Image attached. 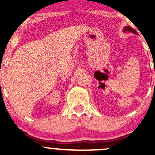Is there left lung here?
Segmentation results:
<instances>
[{
  "instance_id": "1",
  "label": "left lung",
  "mask_w": 155,
  "mask_h": 155,
  "mask_svg": "<svg viewBox=\"0 0 155 155\" xmlns=\"http://www.w3.org/2000/svg\"><path fill=\"white\" fill-rule=\"evenodd\" d=\"M127 31H130V32H132V33H135V34H137V31H136L135 29H133V28H131L130 27H125L124 28V32H126Z\"/></svg>"
}]
</instances>
